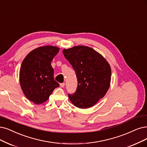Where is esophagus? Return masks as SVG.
<instances>
[{
  "label": "esophagus",
  "mask_w": 147,
  "mask_h": 147,
  "mask_svg": "<svg viewBox=\"0 0 147 147\" xmlns=\"http://www.w3.org/2000/svg\"><path fill=\"white\" fill-rule=\"evenodd\" d=\"M60 86H61V87H64V86H65V83L63 82V83H61V84H60Z\"/></svg>",
  "instance_id": "34e87169"
}]
</instances>
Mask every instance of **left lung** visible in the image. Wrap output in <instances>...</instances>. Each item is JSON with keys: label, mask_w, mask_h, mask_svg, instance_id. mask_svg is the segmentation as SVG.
Listing matches in <instances>:
<instances>
[{"label": "left lung", "mask_w": 147, "mask_h": 147, "mask_svg": "<svg viewBox=\"0 0 147 147\" xmlns=\"http://www.w3.org/2000/svg\"><path fill=\"white\" fill-rule=\"evenodd\" d=\"M63 53L74 69L78 85L73 94H68L72 104L79 108L93 107L110 87L111 70L109 63L93 48L76 46Z\"/></svg>", "instance_id": "1"}]
</instances>
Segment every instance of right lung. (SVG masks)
<instances>
[{"label":"right lung","instance_id":"add662e5","mask_svg":"<svg viewBox=\"0 0 147 147\" xmlns=\"http://www.w3.org/2000/svg\"><path fill=\"white\" fill-rule=\"evenodd\" d=\"M59 48L53 46L39 47L31 51L21 65L19 79L26 98L36 104L48 100L53 90L59 86L54 79L52 60Z\"/></svg>","mask_w":147,"mask_h":147}]
</instances>
